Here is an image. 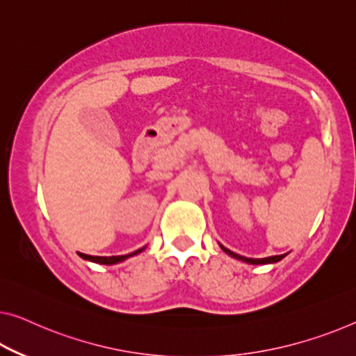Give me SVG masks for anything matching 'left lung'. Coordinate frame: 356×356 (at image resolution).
I'll list each match as a JSON object with an SVG mask.
<instances>
[{
	"mask_svg": "<svg viewBox=\"0 0 356 356\" xmlns=\"http://www.w3.org/2000/svg\"><path fill=\"white\" fill-rule=\"evenodd\" d=\"M220 248L224 249V252H227L232 257L238 259V261H243V262H246V264H254V265H259V264H275V262H280L283 257H286V254H281V256H270V257H265V259H249V257H243V256H240V254H236V252H232L230 249H227V248H224L222 245H220Z\"/></svg>",
	"mask_w": 356,
	"mask_h": 356,
	"instance_id": "1",
	"label": "left lung"
}]
</instances>
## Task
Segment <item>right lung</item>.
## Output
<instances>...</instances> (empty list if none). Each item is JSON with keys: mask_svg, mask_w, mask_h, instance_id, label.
<instances>
[{"mask_svg": "<svg viewBox=\"0 0 356 356\" xmlns=\"http://www.w3.org/2000/svg\"><path fill=\"white\" fill-rule=\"evenodd\" d=\"M144 251V248L137 249V251L131 252V254H126V256H111V257H100V256H88V254H83L79 252V257L86 259V261H91V262H95V264H104V265H113V264H118L121 261H126L127 257H132L136 256V254H139Z\"/></svg>", "mask_w": 356, "mask_h": 356, "instance_id": "1", "label": "right lung"}]
</instances>
